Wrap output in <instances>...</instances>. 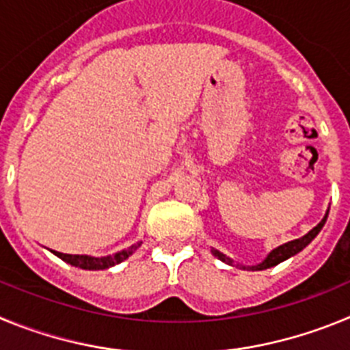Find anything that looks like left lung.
I'll return each mask as SVG.
<instances>
[{"label":"left lung","mask_w":350,"mask_h":350,"mask_svg":"<svg viewBox=\"0 0 350 350\" xmlns=\"http://www.w3.org/2000/svg\"><path fill=\"white\" fill-rule=\"evenodd\" d=\"M327 212H329V210H326L323 221H321L319 224L315 226V228H312V230L308 231L307 234H303L301 238H296V240H291V242L279 245V247H277V249L271 250L270 254H268L267 258L262 259L261 262H258V265H252V267H243V265H242L243 270H245V268H247V270H252V271L267 270V268H271V267H275V265H279V262L286 261V259H289L291 256H295V254H298V252H301V250L305 249V247H307L308 243H310L312 240H314V238L317 237V234H319V231L323 230L324 222H326V219H327ZM212 254L215 256V258H217V259H221L222 262H228V265H231V267H233V259L228 258V256L222 254V252H219V250L213 249V247H212Z\"/></svg>","instance_id":"obj_1"}]
</instances>
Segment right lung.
<instances>
[{
  "label": "right lung",
  "instance_id": "add662e5",
  "mask_svg": "<svg viewBox=\"0 0 350 350\" xmlns=\"http://www.w3.org/2000/svg\"><path fill=\"white\" fill-rule=\"evenodd\" d=\"M140 245L142 242H137L133 243L131 247H128V249L119 250V252L112 256H103V258H94V256L88 254H63V252H57V250H51V252L59 259H63L64 262L71 265V267L82 268V270H107V268L116 267V265L122 262L124 259H128Z\"/></svg>",
  "mask_w": 350,
  "mask_h": 350
}]
</instances>
